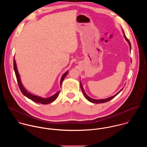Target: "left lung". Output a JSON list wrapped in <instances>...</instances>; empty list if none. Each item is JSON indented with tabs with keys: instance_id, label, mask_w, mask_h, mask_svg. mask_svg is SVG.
<instances>
[{
	"instance_id": "left-lung-1",
	"label": "left lung",
	"mask_w": 147,
	"mask_h": 147,
	"mask_svg": "<svg viewBox=\"0 0 147 147\" xmlns=\"http://www.w3.org/2000/svg\"><path fill=\"white\" fill-rule=\"evenodd\" d=\"M123 34H124V37H125V39H126V41H127V42H128V44H129V47H130V50H131V43L129 41V40L127 39V38L126 37V35H125V32H124V31H123ZM80 87H81V88H82V92H83V94H84V97H85V98H86V99H87L89 102H92V103H94V104H101V103H105V102H107V101H110V100H111V99H113V98H114L117 94H118L122 90V89H123V88L119 92H118L116 94H115L114 96H111V97H109V98H105V99H101V100H95V99H93V98H90V97H89V96H87V94L85 93V91H84V89H83V85H82V84L81 83V82H80Z\"/></svg>"
}]
</instances>
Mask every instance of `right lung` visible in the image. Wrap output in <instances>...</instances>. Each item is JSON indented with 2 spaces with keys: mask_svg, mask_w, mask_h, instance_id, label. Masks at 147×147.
<instances>
[{
  "mask_svg": "<svg viewBox=\"0 0 147 147\" xmlns=\"http://www.w3.org/2000/svg\"><path fill=\"white\" fill-rule=\"evenodd\" d=\"M13 69H14V71H15V75H16V79H17V81H18V85H19V86L20 88V89L21 90L22 93L25 96H26L27 98L30 99L31 100H32L33 101L35 102H37V103H38V104H50L52 102H53L54 101H55L56 100V98L58 97L59 94V92L61 90H59L58 92H57L55 94H54L53 96H52L51 97H50L49 98H42V97H38L37 96H35V95H33L31 93H30L29 92H28L27 90L25 89V88L23 86L22 84L21 83V80H20V75H19V74L18 72V68H17V66H16V61L14 59L13 60ZM68 74V71H67L66 72H65L64 74H63L62 78H61V82H60V85L61 86L62 83L63 82V80L65 78V77L67 76Z\"/></svg>",
  "mask_w": 147,
  "mask_h": 147,
  "instance_id": "1",
  "label": "right lung"
}]
</instances>
